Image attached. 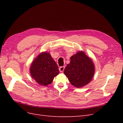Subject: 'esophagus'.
<instances>
[{
	"label": "esophagus",
	"mask_w": 123,
	"mask_h": 123,
	"mask_svg": "<svg viewBox=\"0 0 123 123\" xmlns=\"http://www.w3.org/2000/svg\"><path fill=\"white\" fill-rule=\"evenodd\" d=\"M64 69H65V67H64V66L61 67H59V71L61 72H64Z\"/></svg>",
	"instance_id": "esophagus-1"
}]
</instances>
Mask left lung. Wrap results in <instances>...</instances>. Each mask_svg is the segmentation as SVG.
<instances>
[{
    "mask_svg": "<svg viewBox=\"0 0 123 123\" xmlns=\"http://www.w3.org/2000/svg\"><path fill=\"white\" fill-rule=\"evenodd\" d=\"M64 73L73 86L81 88L90 82L95 72L92 59L83 51H79L70 58Z\"/></svg>",
    "mask_w": 123,
    "mask_h": 123,
    "instance_id": "left-lung-1",
    "label": "left lung"
}]
</instances>
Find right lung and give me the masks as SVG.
I'll return each instance as SVG.
<instances>
[{"label": "right lung", "mask_w": 123, "mask_h": 123, "mask_svg": "<svg viewBox=\"0 0 123 123\" xmlns=\"http://www.w3.org/2000/svg\"><path fill=\"white\" fill-rule=\"evenodd\" d=\"M31 76L37 83L44 86L50 84L59 73L56 63L49 53H41L31 64Z\"/></svg>", "instance_id": "add662e5"}]
</instances>
